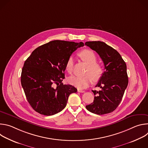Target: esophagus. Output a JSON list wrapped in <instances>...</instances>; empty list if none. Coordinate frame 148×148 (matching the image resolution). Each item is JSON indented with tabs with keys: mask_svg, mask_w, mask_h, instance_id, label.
<instances>
[{
	"mask_svg": "<svg viewBox=\"0 0 148 148\" xmlns=\"http://www.w3.org/2000/svg\"><path fill=\"white\" fill-rule=\"evenodd\" d=\"M78 92H82V93H83V92H85V91H83V90H79V89H78V91H77Z\"/></svg>",
	"mask_w": 148,
	"mask_h": 148,
	"instance_id": "esophagus-1",
	"label": "esophagus"
}]
</instances>
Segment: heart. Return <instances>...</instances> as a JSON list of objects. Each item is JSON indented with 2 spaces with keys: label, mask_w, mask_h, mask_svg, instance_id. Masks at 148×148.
Instances as JSON below:
<instances>
[{
  "label": "heart",
  "mask_w": 148,
  "mask_h": 148,
  "mask_svg": "<svg viewBox=\"0 0 148 148\" xmlns=\"http://www.w3.org/2000/svg\"><path fill=\"white\" fill-rule=\"evenodd\" d=\"M79 56L81 60L88 64L86 70L84 72L85 75L83 76L73 75L70 77L68 81L69 83L79 89H84L88 87L92 79L94 81H98L103 74V67L99 63L96 62L97 57L95 53L90 50H83L79 54ZM74 67V58L70 56L66 64V71L71 74Z\"/></svg>",
  "instance_id": "obj_1"
}]
</instances>
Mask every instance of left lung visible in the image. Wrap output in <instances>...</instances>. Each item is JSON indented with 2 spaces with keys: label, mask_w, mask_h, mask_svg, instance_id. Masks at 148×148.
Here are the masks:
<instances>
[{
  "label": "left lung",
  "mask_w": 148,
  "mask_h": 148,
  "mask_svg": "<svg viewBox=\"0 0 148 148\" xmlns=\"http://www.w3.org/2000/svg\"><path fill=\"white\" fill-rule=\"evenodd\" d=\"M85 45L99 54L105 67V71L95 86L101 90H92L94 100L86 107L97 115L112 112L120 103L128 86L126 63L116 50L104 42L87 41Z\"/></svg>",
  "instance_id": "8db88e82"
}]
</instances>
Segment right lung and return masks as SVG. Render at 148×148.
Returning <instances> with one entry per match:
<instances>
[{
	"instance_id": "obj_1",
	"label": "right lung",
	"mask_w": 148,
	"mask_h": 148,
	"mask_svg": "<svg viewBox=\"0 0 148 148\" xmlns=\"http://www.w3.org/2000/svg\"><path fill=\"white\" fill-rule=\"evenodd\" d=\"M84 46L82 42L51 41L36 49L25 61L21 84L34 111L50 116L66 107L69 95L77 91L73 86L62 83L66 64L72 53Z\"/></svg>"
}]
</instances>
